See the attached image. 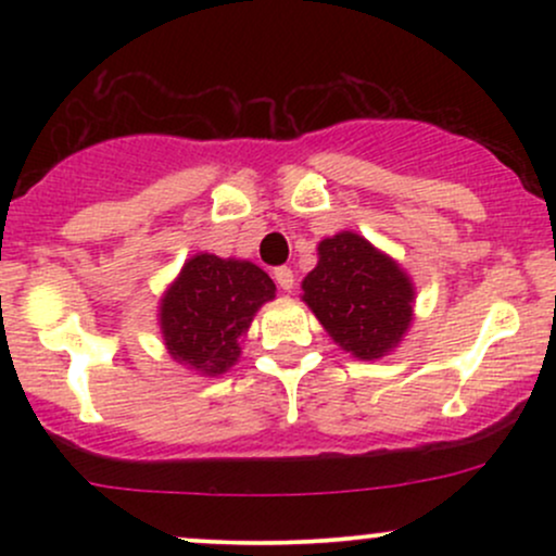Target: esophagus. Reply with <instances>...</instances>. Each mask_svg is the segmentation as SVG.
Listing matches in <instances>:
<instances>
[{
    "label": "esophagus",
    "mask_w": 556,
    "mask_h": 556,
    "mask_svg": "<svg viewBox=\"0 0 556 556\" xmlns=\"http://www.w3.org/2000/svg\"><path fill=\"white\" fill-rule=\"evenodd\" d=\"M274 279H277L279 290L290 292L292 287H295V274H292L290 266H279V269H274Z\"/></svg>",
    "instance_id": "34e87169"
}]
</instances>
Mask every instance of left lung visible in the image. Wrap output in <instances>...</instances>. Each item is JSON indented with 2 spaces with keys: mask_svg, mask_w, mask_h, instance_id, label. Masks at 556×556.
<instances>
[{
  "mask_svg": "<svg viewBox=\"0 0 556 556\" xmlns=\"http://www.w3.org/2000/svg\"><path fill=\"white\" fill-rule=\"evenodd\" d=\"M303 300L331 340L355 358L374 361L397 348L413 318V285L392 258L355 232L318 245Z\"/></svg>",
  "mask_w": 556,
  "mask_h": 556,
  "instance_id": "obj_1",
  "label": "left lung"
}]
</instances>
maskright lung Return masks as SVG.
Wrapping results in <instances>:
<instances>
[{"label": "right lung", "instance_id": "1", "mask_svg": "<svg viewBox=\"0 0 556 556\" xmlns=\"http://www.w3.org/2000/svg\"><path fill=\"white\" fill-rule=\"evenodd\" d=\"M277 287L251 261L193 256L162 300V334L177 363L203 376L225 374L240 355L238 340Z\"/></svg>", "mask_w": 556, "mask_h": 556}]
</instances>
